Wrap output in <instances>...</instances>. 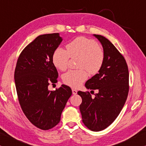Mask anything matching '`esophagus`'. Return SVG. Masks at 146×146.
<instances>
[{
    "label": "esophagus",
    "instance_id": "34e87169",
    "mask_svg": "<svg viewBox=\"0 0 146 146\" xmlns=\"http://www.w3.org/2000/svg\"><path fill=\"white\" fill-rule=\"evenodd\" d=\"M72 92H73V95H76L77 93V89H72Z\"/></svg>",
    "mask_w": 146,
    "mask_h": 146
}]
</instances>
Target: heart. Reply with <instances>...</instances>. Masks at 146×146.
I'll return each instance as SVG.
<instances>
[{"label":"heart","mask_w":146,"mask_h":146,"mask_svg":"<svg viewBox=\"0 0 146 146\" xmlns=\"http://www.w3.org/2000/svg\"><path fill=\"white\" fill-rule=\"evenodd\" d=\"M79 57V70H71L65 73L63 81L72 87H78L91 75L98 73L104 61V53L97 42L84 36H79L66 45V50L57 48L53 55V63L61 71L67 69L69 58Z\"/></svg>","instance_id":"1"}]
</instances>
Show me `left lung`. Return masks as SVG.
Returning a JSON list of instances; mask_svg holds the SVG:
<instances>
[{"instance_id": "8db88e82", "label": "left lung", "mask_w": 146, "mask_h": 146, "mask_svg": "<svg viewBox=\"0 0 146 146\" xmlns=\"http://www.w3.org/2000/svg\"><path fill=\"white\" fill-rule=\"evenodd\" d=\"M93 36L102 44L104 61L99 73L85 85L99 92L94 98L89 92L79 91L77 93L82 98L79 110L83 123L91 131H100L115 121L125 104L129 92V71L123 55L108 38Z\"/></svg>"}]
</instances>
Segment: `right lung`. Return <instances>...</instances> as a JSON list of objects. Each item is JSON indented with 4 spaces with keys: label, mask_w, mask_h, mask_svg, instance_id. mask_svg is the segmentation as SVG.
<instances>
[{
    "label": "right lung",
    "mask_w": 146,
    "mask_h": 146,
    "mask_svg": "<svg viewBox=\"0 0 146 146\" xmlns=\"http://www.w3.org/2000/svg\"><path fill=\"white\" fill-rule=\"evenodd\" d=\"M62 40L59 33L37 36L21 52L15 68V86L21 109L40 129H51L59 123L72 95L71 89L65 85L55 91L48 88L50 83L57 82L58 72L52 58Z\"/></svg>",
    "instance_id": "right-lung-1"
}]
</instances>
